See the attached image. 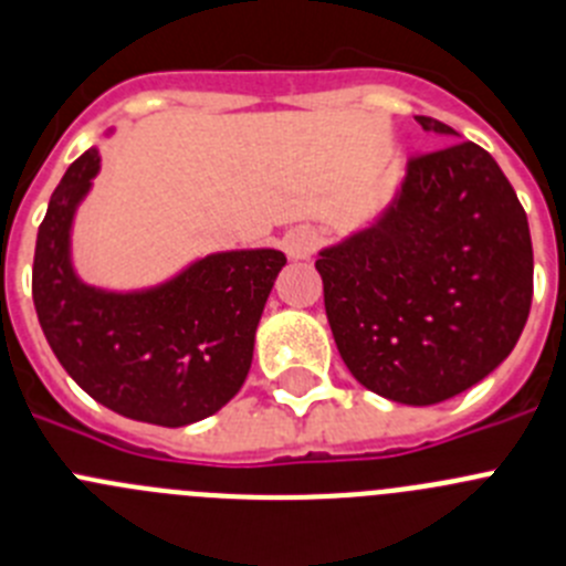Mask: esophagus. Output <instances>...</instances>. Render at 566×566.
<instances>
[{"mask_svg":"<svg viewBox=\"0 0 566 566\" xmlns=\"http://www.w3.org/2000/svg\"><path fill=\"white\" fill-rule=\"evenodd\" d=\"M318 245V234L313 229H293L284 234L282 248L290 259H307Z\"/></svg>","mask_w":566,"mask_h":566,"instance_id":"obj_1","label":"esophagus"}]
</instances>
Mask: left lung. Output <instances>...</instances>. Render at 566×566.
I'll return each instance as SVG.
<instances>
[{"label":"left lung","mask_w":566,"mask_h":566,"mask_svg":"<svg viewBox=\"0 0 566 566\" xmlns=\"http://www.w3.org/2000/svg\"><path fill=\"white\" fill-rule=\"evenodd\" d=\"M416 123L458 136L432 116ZM315 268L352 377L416 408L489 377L531 313L527 214L500 164L474 142L410 158L388 209L324 248Z\"/></svg>","instance_id":"1"}]
</instances>
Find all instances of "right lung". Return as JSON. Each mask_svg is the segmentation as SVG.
Returning <instances> with one entry per match:
<instances>
[{"mask_svg":"<svg viewBox=\"0 0 566 566\" xmlns=\"http://www.w3.org/2000/svg\"><path fill=\"white\" fill-rule=\"evenodd\" d=\"M97 172L92 147L61 178L39 226L33 301L46 343L69 377L125 419L184 427L218 413L245 382L259 318L287 256L273 248L220 251L156 287H92L72 265V223Z\"/></svg>","mask_w":566,"mask_h":566,"instance_id":"1","label":"right lung"}]
</instances>
